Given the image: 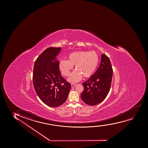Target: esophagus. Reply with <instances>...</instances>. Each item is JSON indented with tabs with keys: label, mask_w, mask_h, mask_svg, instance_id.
<instances>
[{
	"label": "esophagus",
	"mask_w": 148,
	"mask_h": 148,
	"mask_svg": "<svg viewBox=\"0 0 148 148\" xmlns=\"http://www.w3.org/2000/svg\"><path fill=\"white\" fill-rule=\"evenodd\" d=\"M75 85H76V84H71V87H74Z\"/></svg>",
	"instance_id": "34e87169"
}]
</instances>
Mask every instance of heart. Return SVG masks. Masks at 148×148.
Returning <instances> with one entry per match:
<instances>
[{
  "mask_svg": "<svg viewBox=\"0 0 148 148\" xmlns=\"http://www.w3.org/2000/svg\"><path fill=\"white\" fill-rule=\"evenodd\" d=\"M99 62L98 55L94 51H75L69 54L68 60L62 59L60 61L59 68L64 75L68 77L75 65L76 70L71 73L68 81L75 83L81 80L82 77L88 78L92 76Z\"/></svg>",
  "mask_w": 148,
  "mask_h": 148,
  "instance_id": "obj_1",
  "label": "heart"
}]
</instances>
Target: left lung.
I'll list each match as a JSON object with an SVG mask.
<instances>
[{
  "label": "left lung",
  "instance_id": "left-lung-1",
  "mask_svg": "<svg viewBox=\"0 0 148 148\" xmlns=\"http://www.w3.org/2000/svg\"><path fill=\"white\" fill-rule=\"evenodd\" d=\"M113 71L109 57L101 55V61L96 71L86 82L82 83L84 90L82 100L90 106L100 103L107 96L110 90Z\"/></svg>",
  "mask_w": 148,
  "mask_h": 148
}]
</instances>
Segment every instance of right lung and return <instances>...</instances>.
Masks as SVG:
<instances>
[{
    "mask_svg": "<svg viewBox=\"0 0 148 148\" xmlns=\"http://www.w3.org/2000/svg\"><path fill=\"white\" fill-rule=\"evenodd\" d=\"M61 47H49L36 60L34 66L33 83L38 96L50 107L64 104L71 85L62 77L57 56Z\"/></svg>",
    "mask_w": 148,
    "mask_h": 148,
    "instance_id": "1",
    "label": "right lung"
}]
</instances>
